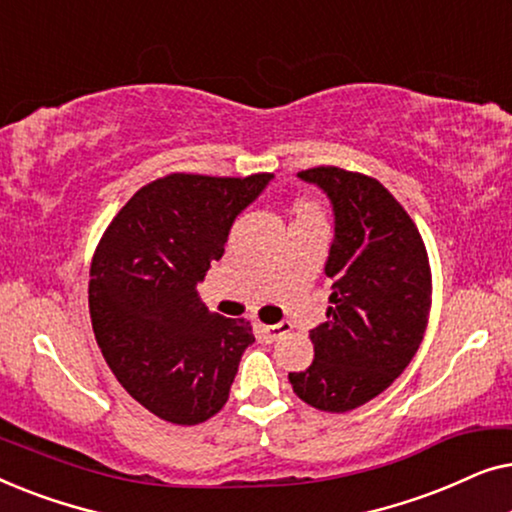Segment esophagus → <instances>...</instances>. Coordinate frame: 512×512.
<instances>
[{
  "mask_svg": "<svg viewBox=\"0 0 512 512\" xmlns=\"http://www.w3.org/2000/svg\"><path fill=\"white\" fill-rule=\"evenodd\" d=\"M289 331H291L289 321H282V324H272V326H261V333H263L265 338H268L270 342L277 340V338H282V335H286Z\"/></svg>",
  "mask_w": 512,
  "mask_h": 512,
  "instance_id": "esophagus-1",
  "label": "esophagus"
}]
</instances>
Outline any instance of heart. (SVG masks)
Wrapping results in <instances>:
<instances>
[{"mask_svg": "<svg viewBox=\"0 0 512 512\" xmlns=\"http://www.w3.org/2000/svg\"><path fill=\"white\" fill-rule=\"evenodd\" d=\"M310 214H317V212H314V207H310V205H300L298 207V216H310Z\"/></svg>", "mask_w": 512, "mask_h": 512, "instance_id": "1", "label": "heart"}]
</instances>
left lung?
Instances as JSON below:
<instances>
[{"instance_id": "left-lung-1", "label": "left lung", "mask_w": 512, "mask_h": 512, "mask_svg": "<svg viewBox=\"0 0 512 512\" xmlns=\"http://www.w3.org/2000/svg\"><path fill=\"white\" fill-rule=\"evenodd\" d=\"M298 179L331 200L335 235L326 261L331 307L310 331L314 361L289 373L312 408L347 412L382 394L408 368L424 338L431 270L422 235L377 179L314 167Z\"/></svg>"}]
</instances>
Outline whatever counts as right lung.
Listing matches in <instances>:
<instances>
[{"mask_svg": "<svg viewBox=\"0 0 512 512\" xmlns=\"http://www.w3.org/2000/svg\"><path fill=\"white\" fill-rule=\"evenodd\" d=\"M272 174H170L132 195L90 265V319L111 373L146 410L200 424L228 401L254 333L198 296L237 216Z\"/></svg>", "mask_w": 512, "mask_h": 512, "instance_id": "add662e5", "label": "right lung"}]
</instances>
